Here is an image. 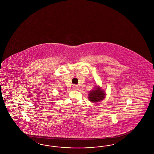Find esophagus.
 <instances>
[{
	"instance_id": "obj_1",
	"label": "esophagus",
	"mask_w": 154,
	"mask_h": 154,
	"mask_svg": "<svg viewBox=\"0 0 154 154\" xmlns=\"http://www.w3.org/2000/svg\"><path fill=\"white\" fill-rule=\"evenodd\" d=\"M78 86H77L76 85H72V89L74 90H78Z\"/></svg>"
}]
</instances>
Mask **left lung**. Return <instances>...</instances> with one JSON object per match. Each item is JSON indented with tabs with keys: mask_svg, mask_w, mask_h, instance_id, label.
<instances>
[{
	"mask_svg": "<svg viewBox=\"0 0 154 154\" xmlns=\"http://www.w3.org/2000/svg\"><path fill=\"white\" fill-rule=\"evenodd\" d=\"M105 93L100 88H97L91 91L88 94V99L92 102H98L105 98Z\"/></svg>",
	"mask_w": 154,
	"mask_h": 154,
	"instance_id": "left-lung-1",
	"label": "left lung"
}]
</instances>
